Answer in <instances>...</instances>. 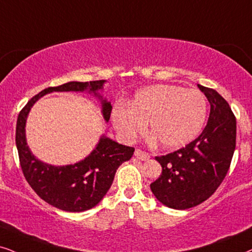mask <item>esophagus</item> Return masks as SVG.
<instances>
[{
    "instance_id": "1",
    "label": "esophagus",
    "mask_w": 252,
    "mask_h": 252,
    "mask_svg": "<svg viewBox=\"0 0 252 252\" xmlns=\"http://www.w3.org/2000/svg\"><path fill=\"white\" fill-rule=\"evenodd\" d=\"M134 156H135L138 159H140V161H148V159L150 158V155L148 154V153L142 152V150H140V149H136L135 152H134Z\"/></svg>"
}]
</instances>
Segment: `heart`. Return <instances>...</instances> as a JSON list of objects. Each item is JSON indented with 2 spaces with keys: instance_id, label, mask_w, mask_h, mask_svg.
Returning a JSON list of instances; mask_svg holds the SVG:
<instances>
[{
  "instance_id": "obj_1",
  "label": "heart",
  "mask_w": 252,
  "mask_h": 252,
  "mask_svg": "<svg viewBox=\"0 0 252 252\" xmlns=\"http://www.w3.org/2000/svg\"><path fill=\"white\" fill-rule=\"evenodd\" d=\"M206 117L207 102L199 90L155 84L136 91L129 105L114 106L111 122L125 140L135 139L148 123L163 148L177 149L197 138Z\"/></svg>"
}]
</instances>
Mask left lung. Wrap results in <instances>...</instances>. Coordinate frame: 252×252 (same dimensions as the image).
Masks as SVG:
<instances>
[{
    "mask_svg": "<svg viewBox=\"0 0 252 252\" xmlns=\"http://www.w3.org/2000/svg\"><path fill=\"white\" fill-rule=\"evenodd\" d=\"M210 102L207 125L194 141L165 156H158L162 174L150 184L159 202L186 210L207 200L226 177L236 145V119L217 91L198 84Z\"/></svg>",
    "mask_w": 252,
    "mask_h": 252,
    "instance_id": "left-lung-1",
    "label": "left lung"
}]
</instances>
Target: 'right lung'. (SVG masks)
<instances>
[{
    "label": "right lung",
    "mask_w": 252,
    "mask_h": 252,
    "mask_svg": "<svg viewBox=\"0 0 252 252\" xmlns=\"http://www.w3.org/2000/svg\"><path fill=\"white\" fill-rule=\"evenodd\" d=\"M105 80L90 82H71L42 90L29 100L18 114L16 126V146L23 174L35 193L59 210L83 212L99 204L112 185L117 169L132 158L134 148L120 145L100 135L99 141L87 158L74 164L52 165L32 154L26 141L25 127L32 106L42 96L52 93H88L100 103V112L105 123L109 122L112 105L103 96Z\"/></svg>",
    "instance_id": "add662e5"
}]
</instances>
